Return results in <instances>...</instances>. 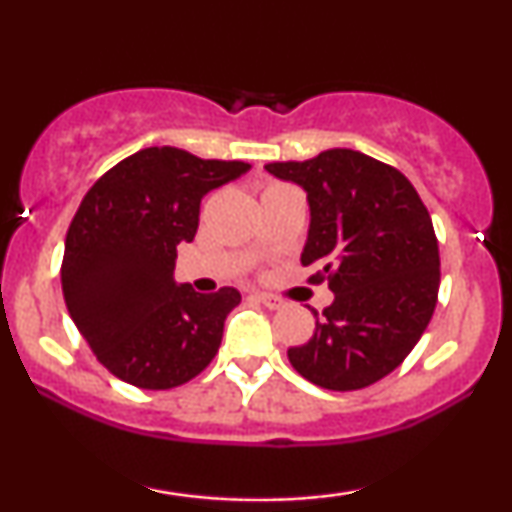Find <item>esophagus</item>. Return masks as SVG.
<instances>
[{
    "label": "esophagus",
    "mask_w": 512,
    "mask_h": 512,
    "mask_svg": "<svg viewBox=\"0 0 512 512\" xmlns=\"http://www.w3.org/2000/svg\"><path fill=\"white\" fill-rule=\"evenodd\" d=\"M252 298H257V301H260L264 308H269V310H279L281 305H284V301H281V298H276V296H272V293H252Z\"/></svg>",
    "instance_id": "obj_1"
}]
</instances>
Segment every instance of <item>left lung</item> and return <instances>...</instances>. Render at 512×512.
<instances>
[{"instance_id":"left-lung-1","label":"left lung","mask_w":512,"mask_h":512,"mask_svg":"<svg viewBox=\"0 0 512 512\" xmlns=\"http://www.w3.org/2000/svg\"><path fill=\"white\" fill-rule=\"evenodd\" d=\"M308 192L310 231L301 262L310 284L327 281L332 305L315 332L291 346V366L334 392L363 390L390 375L431 322L440 255L433 221L397 168L354 149L308 161L267 163Z\"/></svg>"}]
</instances>
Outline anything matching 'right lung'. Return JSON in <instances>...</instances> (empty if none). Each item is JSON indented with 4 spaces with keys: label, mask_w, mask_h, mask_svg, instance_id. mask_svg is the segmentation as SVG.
<instances>
[{
    "label": "right lung",
    "mask_w": 512,
    "mask_h": 512,
    "mask_svg": "<svg viewBox=\"0 0 512 512\" xmlns=\"http://www.w3.org/2000/svg\"><path fill=\"white\" fill-rule=\"evenodd\" d=\"M248 170L243 161L149 146L103 173L81 199L64 240L62 293L74 325L115 378L170 390L216 356L240 293L178 286L175 257L180 243L195 238L202 197Z\"/></svg>",
    "instance_id": "right-lung-1"
}]
</instances>
